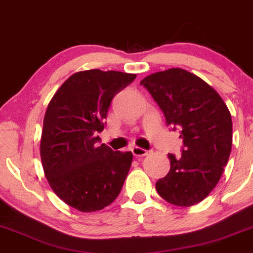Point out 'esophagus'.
I'll return each mask as SVG.
<instances>
[{"label":"esophagus","mask_w":253,"mask_h":253,"mask_svg":"<svg viewBox=\"0 0 253 253\" xmlns=\"http://www.w3.org/2000/svg\"><path fill=\"white\" fill-rule=\"evenodd\" d=\"M132 153H133L134 156L142 157V156H146V155H148V150L143 149V148H140V147H133L132 148Z\"/></svg>","instance_id":"obj_1"}]
</instances>
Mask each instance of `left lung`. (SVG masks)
<instances>
[{
  "mask_svg": "<svg viewBox=\"0 0 253 253\" xmlns=\"http://www.w3.org/2000/svg\"><path fill=\"white\" fill-rule=\"evenodd\" d=\"M163 111L168 125L179 127L181 157L169 154L170 171L156 183L168 203L190 207L216 186L230 156L232 121L227 105L210 84L185 69L171 68L141 81Z\"/></svg>",
  "mask_w": 253,
  "mask_h": 253,
  "instance_id": "1",
  "label": "left lung"
}]
</instances>
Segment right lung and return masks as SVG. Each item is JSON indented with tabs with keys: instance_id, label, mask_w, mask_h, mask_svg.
Wrapping results in <instances>:
<instances>
[{
	"instance_id": "1",
	"label": "right lung",
	"mask_w": 253,
	"mask_h": 253,
	"mask_svg": "<svg viewBox=\"0 0 253 253\" xmlns=\"http://www.w3.org/2000/svg\"><path fill=\"white\" fill-rule=\"evenodd\" d=\"M135 77L114 70L79 72L47 106L40 140L43 172L54 193L77 211L103 210L123 188L133 154L99 146L98 133L113 97Z\"/></svg>"
}]
</instances>
